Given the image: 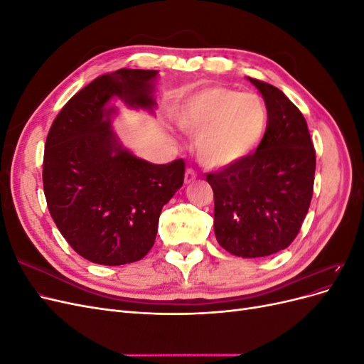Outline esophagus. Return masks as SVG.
<instances>
[{"label":"esophagus","mask_w":364,"mask_h":364,"mask_svg":"<svg viewBox=\"0 0 364 364\" xmlns=\"http://www.w3.org/2000/svg\"><path fill=\"white\" fill-rule=\"evenodd\" d=\"M193 181H196V173L193 168H188L185 173V183H191Z\"/></svg>","instance_id":"34e87169"}]
</instances>
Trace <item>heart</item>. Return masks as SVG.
I'll return each mask as SVG.
<instances>
[{
	"label": "heart",
	"mask_w": 364,
	"mask_h": 364,
	"mask_svg": "<svg viewBox=\"0 0 364 364\" xmlns=\"http://www.w3.org/2000/svg\"><path fill=\"white\" fill-rule=\"evenodd\" d=\"M178 124L197 136L196 153L203 167L220 170L255 149L266 130L267 111L257 94L209 86L185 98Z\"/></svg>",
	"instance_id": "obj_1"
}]
</instances>
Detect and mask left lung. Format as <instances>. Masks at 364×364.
<instances>
[{
  "mask_svg": "<svg viewBox=\"0 0 364 364\" xmlns=\"http://www.w3.org/2000/svg\"><path fill=\"white\" fill-rule=\"evenodd\" d=\"M267 109V129L252 155L206 176L214 191L218 245L241 258L291 245L313 197L316 151L306 121L278 87L247 77Z\"/></svg>",
  "mask_w": 364,
  "mask_h": 364,
  "instance_id": "1",
  "label": "left lung"
}]
</instances>
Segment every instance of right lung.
I'll return each mask as SVG.
<instances>
[{
    "instance_id": "add662e5",
    "label": "right lung",
    "mask_w": 364,
    "mask_h": 364,
    "mask_svg": "<svg viewBox=\"0 0 364 364\" xmlns=\"http://www.w3.org/2000/svg\"><path fill=\"white\" fill-rule=\"evenodd\" d=\"M156 70L97 77L62 107L43 153L50 214L80 257L103 266L144 258L162 206L183 183L185 164H151L127 150L112 127L114 100L155 114Z\"/></svg>"
}]
</instances>
